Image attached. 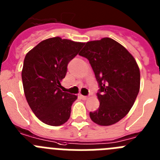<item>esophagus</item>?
Here are the masks:
<instances>
[{
  "label": "esophagus",
  "instance_id": "obj_1",
  "mask_svg": "<svg viewBox=\"0 0 160 160\" xmlns=\"http://www.w3.org/2000/svg\"><path fill=\"white\" fill-rule=\"evenodd\" d=\"M80 97H81L82 99H83V100H87V98H88V97H87V96H84V95H80Z\"/></svg>",
  "mask_w": 160,
  "mask_h": 160
}]
</instances>
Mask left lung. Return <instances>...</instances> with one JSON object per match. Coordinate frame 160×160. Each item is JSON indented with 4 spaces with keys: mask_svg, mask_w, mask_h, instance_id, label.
<instances>
[{
    "mask_svg": "<svg viewBox=\"0 0 160 160\" xmlns=\"http://www.w3.org/2000/svg\"><path fill=\"white\" fill-rule=\"evenodd\" d=\"M80 56L88 59L99 90L100 105L90 112L100 126L116 123L128 114L140 87V72L136 61L125 47L111 38L86 43Z\"/></svg>",
    "mask_w": 160,
    "mask_h": 160,
    "instance_id": "obj_1",
    "label": "left lung"
}]
</instances>
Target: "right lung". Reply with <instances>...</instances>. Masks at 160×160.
I'll return each mask as SVG.
<instances>
[{
  "label": "right lung",
  "mask_w": 160,
  "mask_h": 160,
  "mask_svg": "<svg viewBox=\"0 0 160 160\" xmlns=\"http://www.w3.org/2000/svg\"><path fill=\"white\" fill-rule=\"evenodd\" d=\"M84 45L56 37L41 42L25 55L22 72L24 92L32 112L44 123L57 127L70 118L78 97L63 92L61 81L68 63Z\"/></svg>",
  "instance_id": "add662e5"
}]
</instances>
